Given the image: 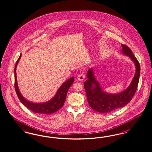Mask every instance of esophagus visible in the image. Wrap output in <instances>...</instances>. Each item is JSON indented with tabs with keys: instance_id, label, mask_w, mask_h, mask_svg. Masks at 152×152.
<instances>
[{
	"instance_id": "1",
	"label": "esophagus",
	"mask_w": 152,
	"mask_h": 152,
	"mask_svg": "<svg viewBox=\"0 0 152 152\" xmlns=\"http://www.w3.org/2000/svg\"><path fill=\"white\" fill-rule=\"evenodd\" d=\"M84 78H85V75L84 73H80L77 76V79L80 81H83Z\"/></svg>"
}]
</instances>
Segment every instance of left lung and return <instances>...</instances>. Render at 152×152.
Here are the masks:
<instances>
[{"mask_svg": "<svg viewBox=\"0 0 152 152\" xmlns=\"http://www.w3.org/2000/svg\"><path fill=\"white\" fill-rule=\"evenodd\" d=\"M121 46L123 54L129 56L136 66L134 78L126 90L118 94L104 92L94 76L93 69H89L88 71V80L84 85L86 97L91 109L99 113H107L124 107L131 101L137 90L140 77V64L127 45L121 44Z\"/></svg>", "mask_w": 152, "mask_h": 152, "instance_id": "obj_1", "label": "left lung"}]
</instances>
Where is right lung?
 Wrapping results in <instances>:
<instances>
[{
    "label": "right lung",
    "instance_id": "1",
    "mask_svg": "<svg viewBox=\"0 0 152 152\" xmlns=\"http://www.w3.org/2000/svg\"><path fill=\"white\" fill-rule=\"evenodd\" d=\"M20 55L18 60L16 61L15 67V88L17 96L20 102L28 109L31 110L34 113L41 114H51L56 112L63 106L66 101L67 91L70 86L72 85L74 81V77L67 80L59 88L55 96L51 100L45 103H33L26 100L21 94L18 89L17 77H16V67L18 61L21 55Z\"/></svg>",
    "mask_w": 152,
    "mask_h": 152
}]
</instances>
